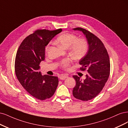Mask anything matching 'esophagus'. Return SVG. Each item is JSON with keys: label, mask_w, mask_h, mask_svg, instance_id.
I'll use <instances>...</instances> for the list:
<instances>
[{"label": "esophagus", "mask_w": 128, "mask_h": 128, "mask_svg": "<svg viewBox=\"0 0 128 128\" xmlns=\"http://www.w3.org/2000/svg\"><path fill=\"white\" fill-rule=\"evenodd\" d=\"M68 77V76H66V75H65V74H64V75H62L60 76V80H65L66 78H67Z\"/></svg>", "instance_id": "esophagus-1"}]
</instances>
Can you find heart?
Returning a JSON list of instances; mask_svg holds the SVG:
<instances>
[{
    "instance_id": "b5f03b06",
    "label": "heart",
    "mask_w": 128,
    "mask_h": 128,
    "mask_svg": "<svg viewBox=\"0 0 128 128\" xmlns=\"http://www.w3.org/2000/svg\"><path fill=\"white\" fill-rule=\"evenodd\" d=\"M55 43L63 48H68L71 55L76 59H80L84 57L88 52V45L84 39H78L74 34L64 33L60 35L55 40ZM49 50V46L46 48V52ZM72 63V60L70 58L63 60L60 62V65L64 68L70 66Z\"/></svg>"
}]
</instances>
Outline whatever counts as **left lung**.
<instances>
[{
    "label": "left lung",
    "mask_w": 128,
    "mask_h": 128,
    "mask_svg": "<svg viewBox=\"0 0 128 128\" xmlns=\"http://www.w3.org/2000/svg\"><path fill=\"white\" fill-rule=\"evenodd\" d=\"M74 30L82 31L88 44L86 55L80 60V70L87 68L89 73L84 81L77 76H73L76 85L73 95L78 100H91L96 97L104 88L110 73V61L108 52L102 41L97 36L84 28H76Z\"/></svg>",
    "instance_id": "1"
}]
</instances>
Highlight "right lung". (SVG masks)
Masks as SVG:
<instances>
[{
    "mask_svg": "<svg viewBox=\"0 0 128 128\" xmlns=\"http://www.w3.org/2000/svg\"><path fill=\"white\" fill-rule=\"evenodd\" d=\"M62 31L61 28L54 31L36 30L24 39L16 53V77L23 87L38 100H42L50 98L58 86V78L42 76L39 71V64L44 60L45 47Z\"/></svg>",
    "mask_w": 128,
    "mask_h": 128,
    "instance_id": "obj_1",
    "label": "right lung"
}]
</instances>
